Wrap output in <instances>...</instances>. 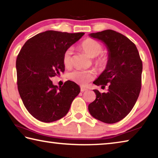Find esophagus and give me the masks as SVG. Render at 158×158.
<instances>
[{"mask_svg":"<svg viewBox=\"0 0 158 158\" xmlns=\"http://www.w3.org/2000/svg\"><path fill=\"white\" fill-rule=\"evenodd\" d=\"M85 90H87V89H86V88H84V87H83V86H81V92L85 91Z\"/></svg>","mask_w":158,"mask_h":158,"instance_id":"obj_1","label":"esophagus"}]
</instances>
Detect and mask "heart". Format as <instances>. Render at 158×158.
<instances>
[{
  "mask_svg": "<svg viewBox=\"0 0 158 158\" xmlns=\"http://www.w3.org/2000/svg\"><path fill=\"white\" fill-rule=\"evenodd\" d=\"M81 49L86 53L90 57L94 58L93 60L96 68L99 69L105 68L108 63V58L106 55H99L102 52L103 47L100 42L91 38H88L82 42L80 45ZM72 55L73 50L68 49L63 55V63L66 68L72 65ZM95 77V72L93 70H74L68 74V78L78 84L84 85L88 82L91 81Z\"/></svg>",
  "mask_w": 158,
  "mask_h": 158,
  "instance_id": "heart-1",
  "label": "heart"
}]
</instances>
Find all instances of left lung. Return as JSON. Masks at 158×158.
Wrapping results in <instances>:
<instances>
[{"instance_id":"1","label":"left lung","mask_w":158,"mask_h":158,"mask_svg":"<svg viewBox=\"0 0 158 158\" xmlns=\"http://www.w3.org/2000/svg\"><path fill=\"white\" fill-rule=\"evenodd\" d=\"M89 35L102 41L109 52L107 65L93 82L107 93L93 90L95 100L89 105L90 115L105 123H115L127 116L137 102L141 87L142 61L136 45L121 33L105 30Z\"/></svg>"}]
</instances>
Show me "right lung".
Segmentation results:
<instances>
[{"instance_id":"1","label":"right lung","mask_w":158,"mask_h":158,"mask_svg":"<svg viewBox=\"0 0 158 158\" xmlns=\"http://www.w3.org/2000/svg\"><path fill=\"white\" fill-rule=\"evenodd\" d=\"M84 35L47 31L28 40L19 53V93L28 111L39 121L50 123L65 116L80 93L76 83L67 81L58 88L50 79L65 71L64 52Z\"/></svg>"}]
</instances>
